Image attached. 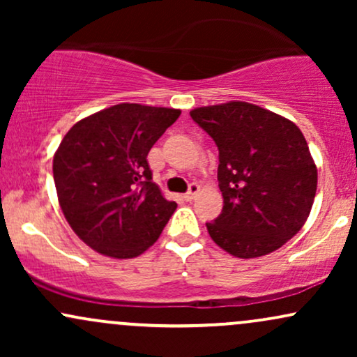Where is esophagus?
<instances>
[{
	"mask_svg": "<svg viewBox=\"0 0 357 357\" xmlns=\"http://www.w3.org/2000/svg\"><path fill=\"white\" fill-rule=\"evenodd\" d=\"M198 192H199V186L196 183H192L190 184V190H188L186 195H184V199H186V202H192V199L198 196Z\"/></svg>",
	"mask_w": 357,
	"mask_h": 357,
	"instance_id": "esophagus-1",
	"label": "esophagus"
}]
</instances>
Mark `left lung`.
Wrapping results in <instances>:
<instances>
[{"label": "left lung", "instance_id": "left-lung-1", "mask_svg": "<svg viewBox=\"0 0 357 357\" xmlns=\"http://www.w3.org/2000/svg\"><path fill=\"white\" fill-rule=\"evenodd\" d=\"M192 121L218 146L223 210L208 233L225 252L257 258L304 227L317 190V167L301 129L248 102L192 109Z\"/></svg>", "mask_w": 357, "mask_h": 357}]
</instances>
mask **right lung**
Instances as JSON below:
<instances>
[{
  "label": "right lung",
  "instance_id": "obj_1",
  "mask_svg": "<svg viewBox=\"0 0 357 357\" xmlns=\"http://www.w3.org/2000/svg\"><path fill=\"white\" fill-rule=\"evenodd\" d=\"M181 110L117 104L82 119L53 155L65 220L90 248L112 258L144 253L176 210L153 183L147 154Z\"/></svg>",
  "mask_w": 357,
  "mask_h": 357
}]
</instances>
